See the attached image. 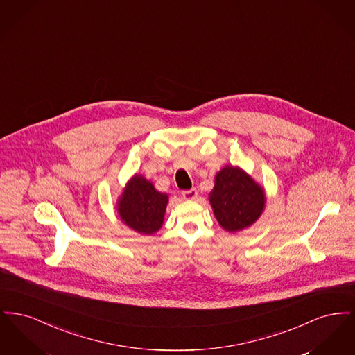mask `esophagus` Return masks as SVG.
<instances>
[{"label":"esophagus","mask_w":355,"mask_h":355,"mask_svg":"<svg viewBox=\"0 0 355 355\" xmlns=\"http://www.w3.org/2000/svg\"><path fill=\"white\" fill-rule=\"evenodd\" d=\"M182 197L187 200V201H193V200H196L198 197V191H197V189L185 190V191H182Z\"/></svg>","instance_id":"34e87169"}]
</instances>
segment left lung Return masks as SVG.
I'll return each instance as SVG.
<instances>
[{"mask_svg": "<svg viewBox=\"0 0 355 355\" xmlns=\"http://www.w3.org/2000/svg\"><path fill=\"white\" fill-rule=\"evenodd\" d=\"M209 201L220 226L230 233L252 226L265 209V191L243 170L234 166L220 169Z\"/></svg>", "mask_w": 355, "mask_h": 355, "instance_id": "8db88e82", "label": "left lung"}]
</instances>
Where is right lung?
Returning a JSON list of instances; mask_svg holds the SVG:
<instances>
[{
    "label": "right lung",
    "instance_id": "right-lung-1",
    "mask_svg": "<svg viewBox=\"0 0 355 355\" xmlns=\"http://www.w3.org/2000/svg\"><path fill=\"white\" fill-rule=\"evenodd\" d=\"M169 197L159 193L150 181L135 174L123 189L117 210L121 220L141 234H154L164 223Z\"/></svg>",
    "mask_w": 355,
    "mask_h": 355
}]
</instances>
